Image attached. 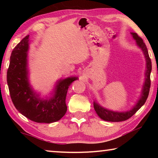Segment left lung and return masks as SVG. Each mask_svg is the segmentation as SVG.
<instances>
[{
	"mask_svg": "<svg viewBox=\"0 0 158 158\" xmlns=\"http://www.w3.org/2000/svg\"><path fill=\"white\" fill-rule=\"evenodd\" d=\"M131 34L134 40H135L137 46L142 50L146 61V70L145 73H144V77H144V82L143 83V86H142L141 95H140L139 98H138L135 105L133 106V107L130 110L126 111H115L109 110L106 108L101 106L96 101H94V107L97 115L101 119L106 121V122H118L128 119L144 104L148 97L149 92H150V73L151 71H152V62H151V60L149 57L148 49H147V47L144 43L143 40L137 34L131 32Z\"/></svg>",
	"mask_w": 158,
	"mask_h": 158,
	"instance_id": "left-lung-1",
	"label": "left lung"
}]
</instances>
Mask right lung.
<instances>
[{"label":"right lung","mask_w":158,"mask_h":158,"mask_svg":"<svg viewBox=\"0 0 158 158\" xmlns=\"http://www.w3.org/2000/svg\"><path fill=\"white\" fill-rule=\"evenodd\" d=\"M29 35L25 36L12 51L7 72L10 98L20 113L37 123L55 122L67 111L65 103L69 86L78 77L71 76L56 82L49 96L41 98L29 82L28 52Z\"/></svg>","instance_id":"obj_1"}]
</instances>
